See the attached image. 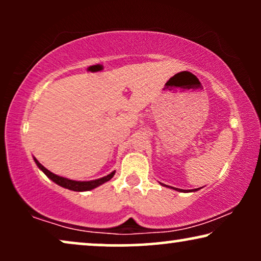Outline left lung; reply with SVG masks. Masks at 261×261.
<instances>
[{
    "instance_id": "1",
    "label": "left lung",
    "mask_w": 261,
    "mask_h": 261,
    "mask_svg": "<svg viewBox=\"0 0 261 261\" xmlns=\"http://www.w3.org/2000/svg\"><path fill=\"white\" fill-rule=\"evenodd\" d=\"M160 185H163V187H166V188H170V189H172V190H176V191H179V192H195V191L199 190V188L194 189V190H183V189H177V188H173V187H169V185L163 184V183H160Z\"/></svg>"
}]
</instances>
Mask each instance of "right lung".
Here are the masks:
<instances>
[{"instance_id":"right-lung-1","label":"right lung","mask_w":261,"mask_h":261,"mask_svg":"<svg viewBox=\"0 0 261 261\" xmlns=\"http://www.w3.org/2000/svg\"><path fill=\"white\" fill-rule=\"evenodd\" d=\"M33 159H34L35 164H37V166L42 171V172L46 174V176L49 178V179H51L52 181H55V183L57 185H59V187L69 189V190H72V191H78V192L90 191V190H92V189L97 188V187H99V185H102V184L107 183V181H109L114 177V174H115V171H113V172H110L109 174H107V176L102 177V178H98V179H94V180H73V179H69V178L58 176V174L51 172V171H48L45 166H42L41 164L34 158V156H33Z\"/></svg>"}]
</instances>
